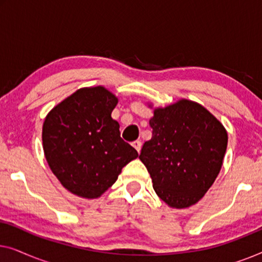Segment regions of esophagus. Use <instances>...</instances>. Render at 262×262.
Segmentation results:
<instances>
[{"label":"esophagus","instance_id":"obj_1","mask_svg":"<svg viewBox=\"0 0 262 262\" xmlns=\"http://www.w3.org/2000/svg\"><path fill=\"white\" fill-rule=\"evenodd\" d=\"M132 145H134V148L137 150L138 152L141 151V149H142V142L141 141H135L134 143H132Z\"/></svg>","mask_w":262,"mask_h":262}]
</instances>
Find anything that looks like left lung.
Returning a JSON list of instances; mask_svg holds the SVG:
<instances>
[{"mask_svg": "<svg viewBox=\"0 0 262 262\" xmlns=\"http://www.w3.org/2000/svg\"><path fill=\"white\" fill-rule=\"evenodd\" d=\"M152 137L139 159L157 195L171 207L195 204L216 180L227 151L228 135L199 103L181 100L154 111Z\"/></svg>", "mask_w": 262, "mask_h": 262, "instance_id": "8db88e82", "label": "left lung"}]
</instances>
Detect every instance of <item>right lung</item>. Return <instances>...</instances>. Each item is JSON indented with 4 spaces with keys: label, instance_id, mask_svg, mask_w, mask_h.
I'll return each instance as SVG.
<instances>
[{
    "label": "right lung",
    "instance_id": "add662e5",
    "mask_svg": "<svg viewBox=\"0 0 262 262\" xmlns=\"http://www.w3.org/2000/svg\"><path fill=\"white\" fill-rule=\"evenodd\" d=\"M118 99L103 87L75 92L48 114L42 125L46 161L68 191L98 198L137 150L120 137L111 113Z\"/></svg>",
    "mask_w": 262,
    "mask_h": 262
}]
</instances>
